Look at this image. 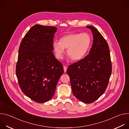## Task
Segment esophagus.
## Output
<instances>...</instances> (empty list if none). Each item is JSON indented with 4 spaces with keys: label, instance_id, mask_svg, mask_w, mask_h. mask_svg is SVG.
Returning <instances> with one entry per match:
<instances>
[{
    "label": "esophagus",
    "instance_id": "34e87169",
    "mask_svg": "<svg viewBox=\"0 0 129 129\" xmlns=\"http://www.w3.org/2000/svg\"><path fill=\"white\" fill-rule=\"evenodd\" d=\"M67 66H64V72H66L67 71Z\"/></svg>",
    "mask_w": 129,
    "mask_h": 129
}]
</instances>
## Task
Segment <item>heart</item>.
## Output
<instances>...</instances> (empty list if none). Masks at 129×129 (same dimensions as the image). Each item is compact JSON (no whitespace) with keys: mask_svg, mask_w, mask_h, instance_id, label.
<instances>
[{"mask_svg":"<svg viewBox=\"0 0 129 129\" xmlns=\"http://www.w3.org/2000/svg\"><path fill=\"white\" fill-rule=\"evenodd\" d=\"M91 43L92 37L89 33H74L62 36L60 41H53L52 46L58 58L63 57L64 49H67L68 57L72 61H78L84 57Z\"/></svg>","mask_w":129,"mask_h":129,"instance_id":"b5f03b06","label":"heart"}]
</instances>
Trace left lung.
<instances>
[{
    "label": "left lung",
    "instance_id": "obj_1",
    "mask_svg": "<svg viewBox=\"0 0 129 129\" xmlns=\"http://www.w3.org/2000/svg\"><path fill=\"white\" fill-rule=\"evenodd\" d=\"M93 33V41L88 54L70 65L67 73L70 77L73 95L90 104L106 91L112 72L109 47L101 34L94 27L87 26Z\"/></svg>",
    "mask_w": 129,
    "mask_h": 129
}]
</instances>
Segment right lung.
I'll list each match as a JSON object with an SVG mask.
<instances>
[{
	"label": "right lung",
	"instance_id": "right-lung-1",
	"mask_svg": "<svg viewBox=\"0 0 129 129\" xmlns=\"http://www.w3.org/2000/svg\"><path fill=\"white\" fill-rule=\"evenodd\" d=\"M57 27L36 24L25 34L20 43L16 74L23 93L39 103L53 96L62 64L54 56L52 43Z\"/></svg>",
	"mask_w": 129,
	"mask_h": 129
}]
</instances>
